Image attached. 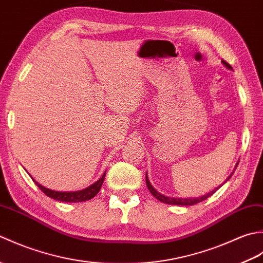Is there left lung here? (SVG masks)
Wrapping results in <instances>:
<instances>
[{"instance_id": "left-lung-1", "label": "left lung", "mask_w": 263, "mask_h": 263, "mask_svg": "<svg viewBox=\"0 0 263 263\" xmlns=\"http://www.w3.org/2000/svg\"><path fill=\"white\" fill-rule=\"evenodd\" d=\"M222 64H224L228 70H233L232 66H231L230 64H228V63H226L225 61H222ZM237 165H238V164H236V167H237ZM236 167H235V168H236ZM233 173H234V172H233ZM233 173H232V174H231L230 176L227 177V180H226L224 183H226L228 180H230L231 176L233 175ZM224 183H222L221 185H224ZM146 184H147V187H148V190L150 191V193H152L156 199H158V200L160 201V202H164V203H167V204H174V205H193V204H195V203H199V202H201V201H203V200H205L206 198H209L210 195L214 194V193L217 191V190L221 186V185H219L218 187H216L215 190H212V191H210L209 193H206V194H204V195H201V197H197V198H173V197H167V195L158 192L157 190H156V189L152 185V183H150L149 178H148V175H147V173H146Z\"/></svg>"}]
</instances>
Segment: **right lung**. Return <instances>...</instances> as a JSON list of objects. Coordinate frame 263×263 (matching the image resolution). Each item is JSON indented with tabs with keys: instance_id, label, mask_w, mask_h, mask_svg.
I'll list each match as a JSON object with an SVG mask.
<instances>
[{
	"instance_id": "1",
	"label": "right lung",
	"mask_w": 263,
	"mask_h": 263,
	"mask_svg": "<svg viewBox=\"0 0 263 263\" xmlns=\"http://www.w3.org/2000/svg\"><path fill=\"white\" fill-rule=\"evenodd\" d=\"M105 175H106V172L104 173V175L100 177L97 182H95L93 184H91V185H89L86 189L79 190V191H68V192L66 191H54V190L47 189L45 186H43L42 184H39L32 176H30V177H31V180L35 182L36 185L49 198L61 201V202H83V201H88V200L92 199L95 195L99 192V190H100V187H102L103 183H104Z\"/></svg>"
}]
</instances>
